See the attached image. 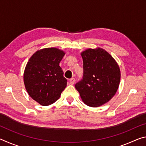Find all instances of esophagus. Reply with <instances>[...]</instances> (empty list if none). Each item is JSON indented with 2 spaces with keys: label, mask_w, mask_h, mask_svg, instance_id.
Wrapping results in <instances>:
<instances>
[{
  "label": "esophagus",
  "mask_w": 146,
  "mask_h": 146,
  "mask_svg": "<svg viewBox=\"0 0 146 146\" xmlns=\"http://www.w3.org/2000/svg\"><path fill=\"white\" fill-rule=\"evenodd\" d=\"M75 79L74 78H71L70 80V84H71V85L74 84V83H75Z\"/></svg>",
  "instance_id": "esophagus-1"
}]
</instances>
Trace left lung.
<instances>
[{
	"instance_id": "1",
	"label": "left lung",
	"mask_w": 146,
	"mask_h": 146,
	"mask_svg": "<svg viewBox=\"0 0 146 146\" xmlns=\"http://www.w3.org/2000/svg\"><path fill=\"white\" fill-rule=\"evenodd\" d=\"M83 59L82 79L75 88L86 105L98 107L110 101L119 86V66L102 48L88 49L81 53Z\"/></svg>"
}]
</instances>
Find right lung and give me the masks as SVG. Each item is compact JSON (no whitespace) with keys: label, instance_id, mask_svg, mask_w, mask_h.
Listing matches in <instances>:
<instances>
[{"label":"right lung","instance_id":"1","mask_svg":"<svg viewBox=\"0 0 146 146\" xmlns=\"http://www.w3.org/2000/svg\"><path fill=\"white\" fill-rule=\"evenodd\" d=\"M65 53L55 48L42 49L27 63L24 82L29 95L42 106L56 102L67 85L59 66Z\"/></svg>","mask_w":146,"mask_h":146}]
</instances>
